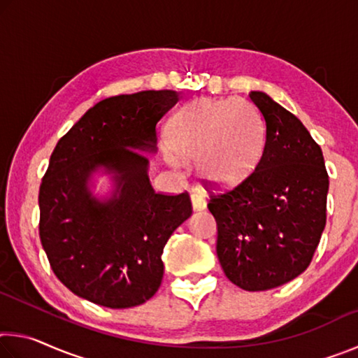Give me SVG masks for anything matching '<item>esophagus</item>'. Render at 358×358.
<instances>
[{"label": "esophagus", "mask_w": 358, "mask_h": 358, "mask_svg": "<svg viewBox=\"0 0 358 358\" xmlns=\"http://www.w3.org/2000/svg\"><path fill=\"white\" fill-rule=\"evenodd\" d=\"M191 203H192V210H205L207 208V201H205V196L202 191H194L191 196Z\"/></svg>", "instance_id": "obj_1"}]
</instances>
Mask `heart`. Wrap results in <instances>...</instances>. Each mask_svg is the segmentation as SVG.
<instances>
[{
  "label": "heart",
  "instance_id": "obj_1",
  "mask_svg": "<svg viewBox=\"0 0 358 358\" xmlns=\"http://www.w3.org/2000/svg\"><path fill=\"white\" fill-rule=\"evenodd\" d=\"M264 143V121L251 102L202 98L181 108L171 121L164 159L172 166L199 161L208 183L234 186L250 177Z\"/></svg>",
  "mask_w": 358,
  "mask_h": 358
}]
</instances>
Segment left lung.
Instances as JSON below:
<instances>
[{"label":"left lung","mask_w":358,"mask_h":358,"mask_svg":"<svg viewBox=\"0 0 358 358\" xmlns=\"http://www.w3.org/2000/svg\"><path fill=\"white\" fill-rule=\"evenodd\" d=\"M265 143L256 169L232 191L213 196L216 254L224 273L250 292L268 290L308 268L327 220L322 150L294 113L251 92Z\"/></svg>","instance_id":"left-lung-1"}]
</instances>
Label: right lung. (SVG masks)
<instances>
[{
  "instance_id": "1",
  "label": "right lung",
  "mask_w": 358,
  "mask_h": 358,
  "mask_svg": "<svg viewBox=\"0 0 358 358\" xmlns=\"http://www.w3.org/2000/svg\"><path fill=\"white\" fill-rule=\"evenodd\" d=\"M172 90L101 101L59 138L39 189V237L53 273L71 292L121 310L159 289L162 251L191 216L187 192L156 194L148 178L156 124L177 104ZM111 175L110 196L92 194Z\"/></svg>"
}]
</instances>
